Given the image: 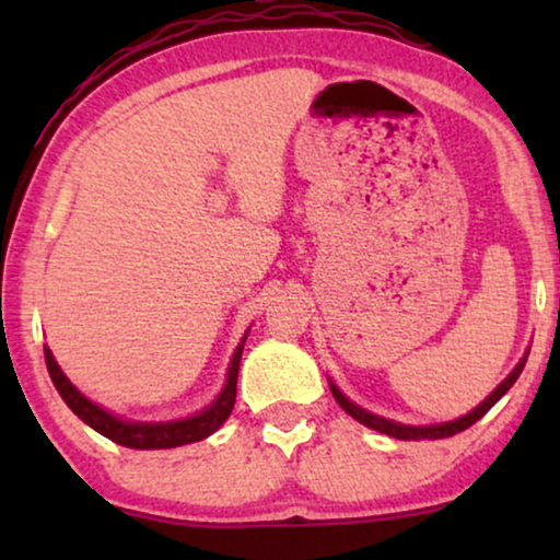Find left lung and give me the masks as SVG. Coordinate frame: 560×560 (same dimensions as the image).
<instances>
[{
	"instance_id": "left-lung-1",
	"label": "left lung",
	"mask_w": 560,
	"mask_h": 560,
	"mask_svg": "<svg viewBox=\"0 0 560 560\" xmlns=\"http://www.w3.org/2000/svg\"><path fill=\"white\" fill-rule=\"evenodd\" d=\"M525 362H527V357H523L520 359V364L515 366V370H512V374L508 380L502 382L500 387L494 389L492 395L487 397L485 402L479 405V408H474L469 416H464V418H458V420H451V423H441V425H400V423H393V420H385V418H380V416H372V412H366V410H362L359 408V405H354L351 400H347V397L341 395V389L336 387V385H331V393H334V397H336V402L341 405L343 410L349 412L351 418L354 420H359V423H364L366 428H372V431H380V433H387V435H393V439H400V441H423V439H448V435H456V433H462V431H466V428L469 425H474L477 423L479 418H485L489 410L494 408V402L500 400V397L508 393V389L515 385V380L520 377V372H523V366H525Z\"/></svg>"
}]
</instances>
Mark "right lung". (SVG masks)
<instances>
[{"instance_id":"right-lung-1","label":"right lung","mask_w":560,"mask_h":560,"mask_svg":"<svg viewBox=\"0 0 560 560\" xmlns=\"http://www.w3.org/2000/svg\"><path fill=\"white\" fill-rule=\"evenodd\" d=\"M242 351H244V341L240 343V349L234 351L224 393L211 402V408H206L203 412H198V416L188 420H175V423H129V420L114 418L112 412L98 408V405L91 402L89 397H83L79 389L68 382V377L60 372V366L56 364V359H52L48 347H45V364H48L50 380L60 393V397H63L68 408H71L83 423L106 435L109 441L119 443V446L144 451V448L186 446V443L206 439V435H211L221 423H224L236 400V374H240Z\"/></svg>"}]
</instances>
